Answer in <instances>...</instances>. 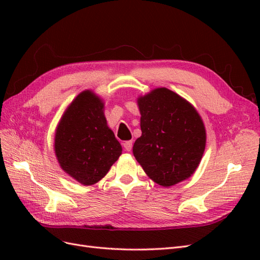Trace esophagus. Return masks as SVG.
Returning a JSON list of instances; mask_svg holds the SVG:
<instances>
[{"label": "esophagus", "instance_id": "obj_1", "mask_svg": "<svg viewBox=\"0 0 260 260\" xmlns=\"http://www.w3.org/2000/svg\"><path fill=\"white\" fill-rule=\"evenodd\" d=\"M123 148L127 152H130L132 149V141H125V142L123 143Z\"/></svg>", "mask_w": 260, "mask_h": 260}]
</instances>
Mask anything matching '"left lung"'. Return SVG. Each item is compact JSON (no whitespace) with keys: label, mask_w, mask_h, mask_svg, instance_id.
<instances>
[{"label":"left lung","mask_w":260,"mask_h":260,"mask_svg":"<svg viewBox=\"0 0 260 260\" xmlns=\"http://www.w3.org/2000/svg\"><path fill=\"white\" fill-rule=\"evenodd\" d=\"M141 136L133 155L156 183L171 186L193 175L206 144L204 123L195 108L166 88L140 96Z\"/></svg>","instance_id":"obj_1"}]
</instances>
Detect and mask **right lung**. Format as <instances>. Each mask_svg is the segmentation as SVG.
I'll use <instances>...</instances> for the list:
<instances>
[{
    "label": "right lung",
    "mask_w": 260,
    "mask_h": 260,
    "mask_svg": "<svg viewBox=\"0 0 260 260\" xmlns=\"http://www.w3.org/2000/svg\"><path fill=\"white\" fill-rule=\"evenodd\" d=\"M104 105L83 91L69 105L55 135V154L65 172L84 185L96 183L121 155V145L107 127Z\"/></svg>",
    "instance_id": "1"
}]
</instances>
